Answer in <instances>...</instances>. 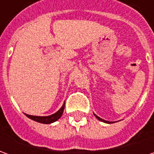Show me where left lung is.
I'll list each match as a JSON object with an SVG mask.
<instances>
[{"instance_id":"1","label":"left lung","mask_w":154,"mask_h":154,"mask_svg":"<svg viewBox=\"0 0 154 154\" xmlns=\"http://www.w3.org/2000/svg\"><path fill=\"white\" fill-rule=\"evenodd\" d=\"M94 116L96 117V119H97L100 120V121H101V122H104V123H106V124H112V123H113V122H109V121H106V120L102 119H100V117H98V116H97V115H95V114H94Z\"/></svg>"}]
</instances>
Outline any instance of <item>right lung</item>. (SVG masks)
<instances>
[{"mask_svg":"<svg viewBox=\"0 0 154 154\" xmlns=\"http://www.w3.org/2000/svg\"><path fill=\"white\" fill-rule=\"evenodd\" d=\"M64 109H65V103L63 104V106H61V108L58 112H56L55 113L52 114L50 116H42V117H41V116H32V115H29V114H25V115H26V117H28L29 119L34 120L35 122L48 125V124H52V123H54V122H55V121L59 119L63 114Z\"/></svg>","mask_w":154,"mask_h":154,"instance_id":"add662e5","label":"right lung"}]
</instances>
